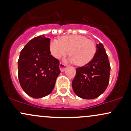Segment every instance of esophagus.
Here are the masks:
<instances>
[{
  "instance_id": "1",
  "label": "esophagus",
  "mask_w": 131,
  "mask_h": 131,
  "mask_svg": "<svg viewBox=\"0 0 131 131\" xmlns=\"http://www.w3.org/2000/svg\"><path fill=\"white\" fill-rule=\"evenodd\" d=\"M66 67H67V66L65 65V64H64L63 63H60L59 69H60V71H61V72L65 71Z\"/></svg>"
}]
</instances>
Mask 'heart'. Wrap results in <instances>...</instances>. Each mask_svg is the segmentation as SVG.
<instances>
[{
	"label": "heart",
	"mask_w": 131,
	"mask_h": 131,
	"mask_svg": "<svg viewBox=\"0 0 131 131\" xmlns=\"http://www.w3.org/2000/svg\"><path fill=\"white\" fill-rule=\"evenodd\" d=\"M50 50L56 59H60L69 53L71 57L67 61L82 66L88 64L94 58L96 52V47L92 40L81 35L62 36L59 40H52Z\"/></svg>",
	"instance_id": "heart-1"
}]
</instances>
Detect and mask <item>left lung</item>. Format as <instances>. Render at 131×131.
I'll list each match as a JSON object with an SVG mask.
<instances>
[{"mask_svg":"<svg viewBox=\"0 0 131 131\" xmlns=\"http://www.w3.org/2000/svg\"><path fill=\"white\" fill-rule=\"evenodd\" d=\"M111 67L102 43H97L96 52L88 64L76 69L72 82L73 91L78 97L93 99L105 91L109 82Z\"/></svg>","mask_w":131,"mask_h":131,"instance_id":"obj_1","label":"left lung"}]
</instances>
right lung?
Returning a JSON list of instances; mask_svg holds the SVG:
<instances>
[{
  "label": "right lung",
  "mask_w": 131,
  "mask_h": 131,
  "mask_svg": "<svg viewBox=\"0 0 131 131\" xmlns=\"http://www.w3.org/2000/svg\"><path fill=\"white\" fill-rule=\"evenodd\" d=\"M49 43L50 39L44 35L33 38L20 52L18 60L21 88L35 99L51 93L60 73L59 62L50 55Z\"/></svg>",
  "instance_id": "add662e5"
}]
</instances>
